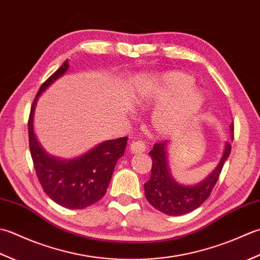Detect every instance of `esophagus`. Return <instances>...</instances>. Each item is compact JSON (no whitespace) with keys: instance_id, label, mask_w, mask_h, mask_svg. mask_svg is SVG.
<instances>
[{"instance_id":"34e87169","label":"esophagus","mask_w":260,"mask_h":260,"mask_svg":"<svg viewBox=\"0 0 260 260\" xmlns=\"http://www.w3.org/2000/svg\"><path fill=\"white\" fill-rule=\"evenodd\" d=\"M129 150L131 153H141L146 150V145L142 141H134L130 144Z\"/></svg>"}]
</instances>
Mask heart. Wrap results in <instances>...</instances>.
<instances>
[{"label":"heart","instance_id":"obj_1","mask_svg":"<svg viewBox=\"0 0 260 260\" xmlns=\"http://www.w3.org/2000/svg\"><path fill=\"white\" fill-rule=\"evenodd\" d=\"M194 84L193 76L177 71L142 76L137 84L132 105L142 110L155 108L149 125L156 136L177 135L205 107V94Z\"/></svg>","mask_w":260,"mask_h":260}]
</instances>
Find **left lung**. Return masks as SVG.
<instances>
[{
	"instance_id": "left-lung-1",
	"label": "left lung",
	"mask_w": 260,
	"mask_h": 260,
	"mask_svg": "<svg viewBox=\"0 0 260 260\" xmlns=\"http://www.w3.org/2000/svg\"><path fill=\"white\" fill-rule=\"evenodd\" d=\"M230 138L234 139V124L229 125ZM171 142L155 144L149 155L152 158L151 176L145 184V195L148 202L158 211L167 215H183L200 208L210 197L219 179L224 162L230 155L231 145L224 142L219 162L203 181L194 185H184L176 182L168 164V149Z\"/></svg>"
}]
</instances>
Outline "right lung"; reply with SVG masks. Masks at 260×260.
I'll return each mask as SVG.
<instances>
[{"instance_id":"1","label":"right lung","mask_w":260,"mask_h":260,"mask_svg":"<svg viewBox=\"0 0 260 260\" xmlns=\"http://www.w3.org/2000/svg\"><path fill=\"white\" fill-rule=\"evenodd\" d=\"M68 67L70 63L66 60L42 84L37 94L28 122L29 146L37 177L45 193L63 208L81 210L96 203L107 193L116 161L124 153L128 138L103 141L72 159L49 155L42 148L34 128L37 102L52 83L66 74Z\"/></svg>"}]
</instances>
